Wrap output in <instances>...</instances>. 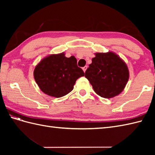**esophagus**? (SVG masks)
I'll use <instances>...</instances> for the list:
<instances>
[{
    "label": "esophagus",
    "instance_id": "1",
    "mask_svg": "<svg viewBox=\"0 0 155 155\" xmlns=\"http://www.w3.org/2000/svg\"><path fill=\"white\" fill-rule=\"evenodd\" d=\"M87 68H88V67L87 66H85V67H84L83 68V71L85 72H86V71H87Z\"/></svg>",
    "mask_w": 155,
    "mask_h": 155
}]
</instances>
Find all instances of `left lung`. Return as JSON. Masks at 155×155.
Returning a JSON list of instances; mask_svg holds the SVG:
<instances>
[{"label":"left lung","mask_w":155,"mask_h":155,"mask_svg":"<svg viewBox=\"0 0 155 155\" xmlns=\"http://www.w3.org/2000/svg\"><path fill=\"white\" fill-rule=\"evenodd\" d=\"M85 77L98 95L110 98L124 89L129 71L125 62L114 52H97L85 72Z\"/></svg>","instance_id":"1"}]
</instances>
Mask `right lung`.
Masks as SVG:
<instances>
[{
	"label": "right lung",
	"mask_w": 155,
	"mask_h": 155,
	"mask_svg": "<svg viewBox=\"0 0 155 155\" xmlns=\"http://www.w3.org/2000/svg\"><path fill=\"white\" fill-rule=\"evenodd\" d=\"M33 74L44 93L59 98L71 92L76 81L83 77L84 72L77 66L74 56L67 58L64 52H61L42 58L35 67Z\"/></svg>",
	"instance_id": "1"
}]
</instances>
